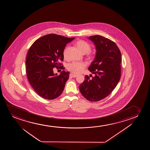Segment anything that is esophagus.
<instances>
[{"instance_id":"34e87169","label":"esophagus","mask_w":150,"mask_h":150,"mask_svg":"<svg viewBox=\"0 0 150 150\" xmlns=\"http://www.w3.org/2000/svg\"><path fill=\"white\" fill-rule=\"evenodd\" d=\"M70 76L71 77H73V78H75V77H77V75H74L73 74H70Z\"/></svg>"}]
</instances>
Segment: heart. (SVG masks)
<instances>
[{
    "label": "heart",
    "instance_id": "obj_1",
    "mask_svg": "<svg viewBox=\"0 0 150 150\" xmlns=\"http://www.w3.org/2000/svg\"><path fill=\"white\" fill-rule=\"evenodd\" d=\"M76 45L79 50L83 54L88 53L91 49L90 45L83 40H79L77 41L76 42ZM67 48L68 47H66L65 49L64 50V57L66 56ZM86 66V64L84 62H73L68 65V69L73 74H79L83 71Z\"/></svg>",
    "mask_w": 150,
    "mask_h": 150
}]
</instances>
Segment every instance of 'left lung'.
Returning a JSON list of instances; mask_svg holds the SVG:
<instances>
[{"mask_svg": "<svg viewBox=\"0 0 150 150\" xmlns=\"http://www.w3.org/2000/svg\"><path fill=\"white\" fill-rule=\"evenodd\" d=\"M88 39L93 41L96 50L94 60L88 68L95 76L92 78L85 76L79 88L87 100L98 101L110 94L119 82L121 53L114 42L102 36H91Z\"/></svg>", "mask_w": 150, "mask_h": 150, "instance_id": "1", "label": "left lung"}]
</instances>
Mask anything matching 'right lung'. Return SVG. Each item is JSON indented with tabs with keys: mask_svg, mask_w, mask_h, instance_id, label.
I'll return each mask as SVG.
<instances>
[{
	"mask_svg": "<svg viewBox=\"0 0 150 150\" xmlns=\"http://www.w3.org/2000/svg\"><path fill=\"white\" fill-rule=\"evenodd\" d=\"M74 39L50 34L37 39L30 47L26 59L27 77L35 92L43 98L52 100L63 92L70 73L62 71L57 75L53 69L62 65L59 62L64 60L66 45Z\"/></svg>",
	"mask_w": 150,
	"mask_h": 150,
	"instance_id": "right-lung-1",
	"label": "right lung"
}]
</instances>
